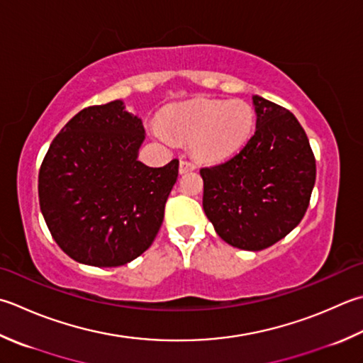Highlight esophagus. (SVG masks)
Here are the masks:
<instances>
[{
    "label": "esophagus",
    "mask_w": 363,
    "mask_h": 363,
    "mask_svg": "<svg viewBox=\"0 0 363 363\" xmlns=\"http://www.w3.org/2000/svg\"><path fill=\"white\" fill-rule=\"evenodd\" d=\"M196 168V165L194 162L190 160H181L179 163V173L184 174V173H189V172H194V169Z\"/></svg>",
    "instance_id": "34e87169"
}]
</instances>
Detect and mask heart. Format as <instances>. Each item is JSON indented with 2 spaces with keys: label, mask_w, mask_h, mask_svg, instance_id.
Masks as SVG:
<instances>
[{
  "label": "heart",
  "mask_w": 363,
  "mask_h": 363,
  "mask_svg": "<svg viewBox=\"0 0 363 363\" xmlns=\"http://www.w3.org/2000/svg\"><path fill=\"white\" fill-rule=\"evenodd\" d=\"M253 127L255 110L248 102L196 99L167 108L154 133L165 143H173V137L191 141L196 157L217 162L239 151Z\"/></svg>",
  "instance_id": "b5f03b06"
}]
</instances>
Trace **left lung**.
<instances>
[{
  "mask_svg": "<svg viewBox=\"0 0 363 363\" xmlns=\"http://www.w3.org/2000/svg\"><path fill=\"white\" fill-rule=\"evenodd\" d=\"M257 129L238 154L204 167L203 209L225 242L258 252L301 223L316 179L307 133L289 110L252 97Z\"/></svg>",
  "mask_w": 363,
  "mask_h": 363,
  "instance_id": "left-lung-1",
  "label": "left lung"
}]
</instances>
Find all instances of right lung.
I'll return each instance as SVG.
<instances>
[{
	"mask_svg": "<svg viewBox=\"0 0 363 363\" xmlns=\"http://www.w3.org/2000/svg\"><path fill=\"white\" fill-rule=\"evenodd\" d=\"M141 119L113 101L83 108L62 127L39 169V204L55 242L96 267L130 262L154 242L179 160L141 163Z\"/></svg>",
	"mask_w": 363,
	"mask_h": 363,
	"instance_id": "add662e5",
	"label": "right lung"
}]
</instances>
